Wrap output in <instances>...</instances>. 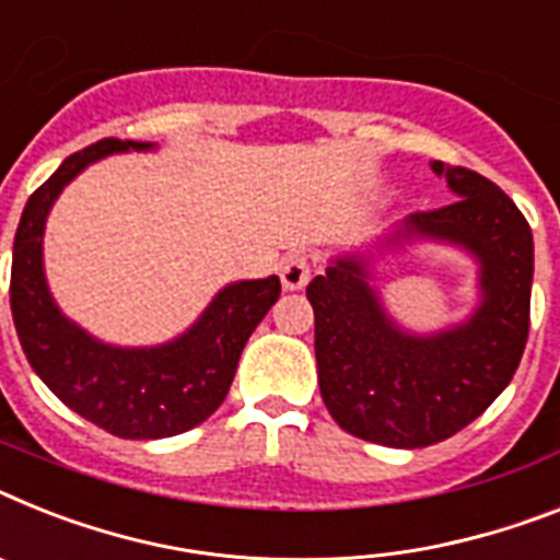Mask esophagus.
<instances>
[{
	"mask_svg": "<svg viewBox=\"0 0 560 560\" xmlns=\"http://www.w3.org/2000/svg\"><path fill=\"white\" fill-rule=\"evenodd\" d=\"M281 288L284 290H302L310 281V261L304 253H290L279 267Z\"/></svg>",
	"mask_w": 560,
	"mask_h": 560,
	"instance_id": "1",
	"label": "esophagus"
}]
</instances>
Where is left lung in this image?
<instances>
[{"label": "left lung", "instance_id": "left-lung-1", "mask_svg": "<svg viewBox=\"0 0 560 560\" xmlns=\"http://www.w3.org/2000/svg\"><path fill=\"white\" fill-rule=\"evenodd\" d=\"M458 196L407 215L373 250L332 256L307 284L316 313L318 389L336 424L355 439L396 450L430 447L476 421L512 382L529 332L533 230L490 178L432 162ZM435 241L479 265V304L435 334L404 331L374 288L387 249Z\"/></svg>", "mask_w": 560, "mask_h": 560}]
</instances>
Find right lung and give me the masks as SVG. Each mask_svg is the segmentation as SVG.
Segmentation results:
<instances>
[{"instance_id": "obj_1", "label": "right lung", "mask_w": 560, "mask_h": 560, "mask_svg": "<svg viewBox=\"0 0 560 560\" xmlns=\"http://www.w3.org/2000/svg\"><path fill=\"white\" fill-rule=\"evenodd\" d=\"M128 150L148 153L156 144L102 139L65 159L27 199L13 238L11 313L33 373L70 410L119 439H171L222 407L238 355L279 302L281 281L279 276L233 281L182 336L153 347L107 345L65 316L45 279L48 213L84 167Z\"/></svg>"}]
</instances>
